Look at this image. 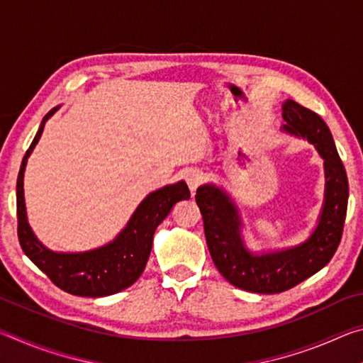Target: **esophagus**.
Segmentation results:
<instances>
[{"mask_svg": "<svg viewBox=\"0 0 363 363\" xmlns=\"http://www.w3.org/2000/svg\"><path fill=\"white\" fill-rule=\"evenodd\" d=\"M186 181H187V186L190 189V192L195 194V190L200 187V184L203 182V173L199 169H190L187 171L186 174Z\"/></svg>", "mask_w": 363, "mask_h": 363, "instance_id": "obj_1", "label": "esophagus"}]
</instances>
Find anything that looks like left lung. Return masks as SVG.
<instances>
[{"label":"left lung","instance_id":"8db88e82","mask_svg":"<svg viewBox=\"0 0 363 363\" xmlns=\"http://www.w3.org/2000/svg\"><path fill=\"white\" fill-rule=\"evenodd\" d=\"M285 125L281 131L306 139L323 158L325 194L315 229L299 245L264 253L245 245L243 223L235 201L216 184L196 189V205L203 216L206 245L214 266L233 286L245 291L274 294L290 290L312 277L333 257L341 242L346 219L349 184L333 136L312 110L286 99L281 104Z\"/></svg>","mask_w":363,"mask_h":363}]
</instances>
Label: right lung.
I'll return each instance as SVG.
<instances>
[{
  "label": "right lung",
  "instance_id": "right-lung-1",
  "mask_svg": "<svg viewBox=\"0 0 363 363\" xmlns=\"http://www.w3.org/2000/svg\"><path fill=\"white\" fill-rule=\"evenodd\" d=\"M60 106L49 110L38 128L22 160L17 177V233L19 242L30 261L43 270L54 285L75 296L102 298L110 296L131 286L144 272L149 261L153 233L163 223L173 206L181 200H189L187 184L179 181L150 192L140 201L136 211L112 242L99 248L62 253L52 251L43 245L32 230L27 219L26 196H23V173L35 145L45 130L46 121L57 112Z\"/></svg>",
  "mask_w": 363,
  "mask_h": 363
}]
</instances>
